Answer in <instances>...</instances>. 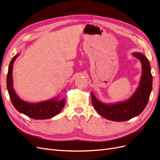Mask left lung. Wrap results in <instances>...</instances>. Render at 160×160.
<instances>
[{"instance_id": "8db88e82", "label": "left lung", "mask_w": 160, "mask_h": 160, "mask_svg": "<svg viewBox=\"0 0 160 160\" xmlns=\"http://www.w3.org/2000/svg\"><path fill=\"white\" fill-rule=\"evenodd\" d=\"M133 55L141 61L142 72L139 85L130 98L118 103L107 104L101 102L91 93V101L95 109L103 118L113 122H125L136 117L146 108L152 90L151 67L148 58L140 52Z\"/></svg>"}]
</instances>
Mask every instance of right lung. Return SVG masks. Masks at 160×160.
<instances>
[{"mask_svg": "<svg viewBox=\"0 0 160 160\" xmlns=\"http://www.w3.org/2000/svg\"><path fill=\"white\" fill-rule=\"evenodd\" d=\"M19 54L14 56L8 67L7 85L11 101L18 112L28 116V118L35 119H47L51 118L59 113L64 108L65 104V98L59 99V96L49 100L38 103H29L21 99L16 93L13 88L12 69L14 62L15 61Z\"/></svg>", "mask_w": 160, "mask_h": 160, "instance_id": "right-lung-1", "label": "right lung"}]
</instances>
